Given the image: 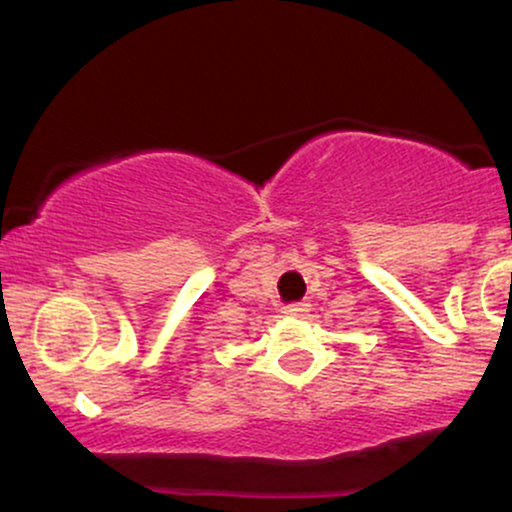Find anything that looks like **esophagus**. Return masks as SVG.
<instances>
[{
	"mask_svg": "<svg viewBox=\"0 0 512 512\" xmlns=\"http://www.w3.org/2000/svg\"><path fill=\"white\" fill-rule=\"evenodd\" d=\"M281 313L293 315V317H301V315L308 313V303H286L284 308H281Z\"/></svg>",
	"mask_w": 512,
	"mask_h": 512,
	"instance_id": "obj_1",
	"label": "esophagus"
}]
</instances>
